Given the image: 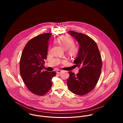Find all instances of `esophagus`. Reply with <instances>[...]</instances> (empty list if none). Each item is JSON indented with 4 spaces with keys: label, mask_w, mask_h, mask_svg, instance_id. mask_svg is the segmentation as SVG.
Instances as JSON below:
<instances>
[{
    "label": "esophagus",
    "mask_w": 123,
    "mask_h": 123,
    "mask_svg": "<svg viewBox=\"0 0 123 123\" xmlns=\"http://www.w3.org/2000/svg\"><path fill=\"white\" fill-rule=\"evenodd\" d=\"M61 72H62V71H61V70H60V69H58L57 71H56V73H57V74H60Z\"/></svg>",
    "instance_id": "obj_1"
}]
</instances>
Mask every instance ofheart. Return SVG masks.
Here are the masks:
<instances>
[{"label": "heart", "mask_w": 123, "mask_h": 123, "mask_svg": "<svg viewBox=\"0 0 123 123\" xmlns=\"http://www.w3.org/2000/svg\"><path fill=\"white\" fill-rule=\"evenodd\" d=\"M57 43L60 44L63 48L66 49L68 53L72 56L76 55L78 51V48L74 45V40L69 36H63L57 39Z\"/></svg>", "instance_id": "heart-1"}]
</instances>
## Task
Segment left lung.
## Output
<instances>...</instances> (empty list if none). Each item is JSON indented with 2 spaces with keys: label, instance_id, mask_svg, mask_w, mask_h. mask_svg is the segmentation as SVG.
<instances>
[{
  "label": "left lung",
  "instance_id": "obj_1",
  "mask_svg": "<svg viewBox=\"0 0 123 123\" xmlns=\"http://www.w3.org/2000/svg\"><path fill=\"white\" fill-rule=\"evenodd\" d=\"M68 33L79 43L78 55L74 61L79 70L76 74L68 72L67 84L72 92L82 96L91 92L99 79L102 66L101 56L97 44L92 38L73 31Z\"/></svg>",
  "mask_w": 123,
  "mask_h": 123
}]
</instances>
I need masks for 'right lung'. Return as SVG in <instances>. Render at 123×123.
<instances>
[{
  "label": "right lung",
  "instance_id": "obj_1",
  "mask_svg": "<svg viewBox=\"0 0 123 123\" xmlns=\"http://www.w3.org/2000/svg\"><path fill=\"white\" fill-rule=\"evenodd\" d=\"M50 33L38 35L25 45L20 60V74L23 82L32 93L42 96L51 89L55 72L43 71L47 59Z\"/></svg>",
  "mask_w": 123,
  "mask_h": 123
}]
</instances>
